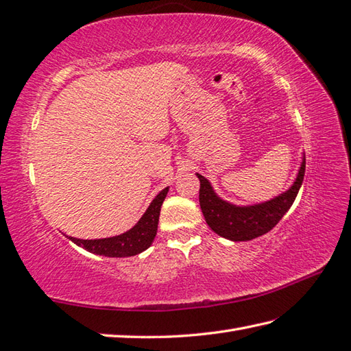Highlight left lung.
<instances>
[{"label":"left lung","instance_id":"1","mask_svg":"<svg viewBox=\"0 0 351 351\" xmlns=\"http://www.w3.org/2000/svg\"><path fill=\"white\" fill-rule=\"evenodd\" d=\"M304 170L306 158L303 156L298 175L289 189L269 201L252 205H236L225 201L216 193L207 178L196 173L201 182L199 204H201L205 222L217 236L232 240V242H246V240L266 234L292 207L303 184Z\"/></svg>","mask_w":351,"mask_h":351}]
</instances>
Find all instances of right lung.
Returning <instances> with one entry per match:
<instances>
[{
    "instance_id": "add662e5",
    "label": "right lung",
    "mask_w": 351,
    "mask_h": 351,
    "mask_svg": "<svg viewBox=\"0 0 351 351\" xmlns=\"http://www.w3.org/2000/svg\"><path fill=\"white\" fill-rule=\"evenodd\" d=\"M169 187L161 190L154 201L150 202L147 210L140 217L132 228L119 236L105 237V239H77L66 236L80 248L86 250L88 252L97 254L103 257H132L146 251L152 245L158 230V219H160V211L164 199L167 196Z\"/></svg>"
}]
</instances>
